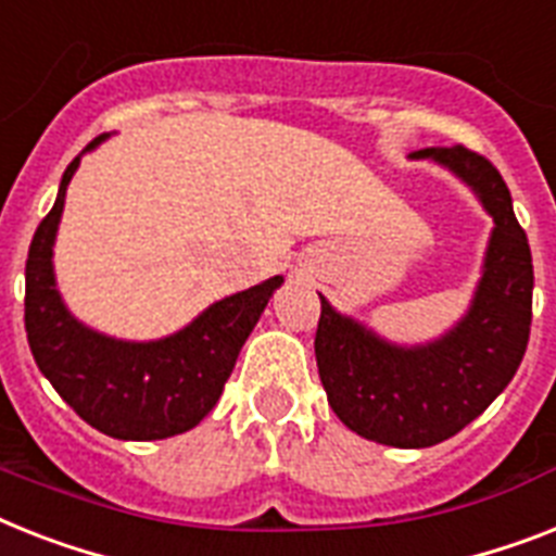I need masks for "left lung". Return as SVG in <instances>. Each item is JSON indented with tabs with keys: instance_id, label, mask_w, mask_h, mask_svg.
<instances>
[{
	"instance_id": "1",
	"label": "left lung",
	"mask_w": 556,
	"mask_h": 556,
	"mask_svg": "<svg viewBox=\"0 0 556 556\" xmlns=\"http://www.w3.org/2000/svg\"><path fill=\"white\" fill-rule=\"evenodd\" d=\"M410 160L459 176L494 219L466 317L440 340L396 345L319 296L314 354L328 403L351 431L394 448H428L463 431L514 380L531 333L534 265L508 185L485 156L451 146Z\"/></svg>"
}]
</instances>
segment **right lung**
Wrapping results in <instances>:
<instances>
[{"label":"right lung","mask_w":556,"mask_h":556,"mask_svg":"<svg viewBox=\"0 0 556 556\" xmlns=\"http://www.w3.org/2000/svg\"><path fill=\"white\" fill-rule=\"evenodd\" d=\"M105 139H93L67 165L51 214L36 228L25 263V331L39 371L88 426L114 440H165L211 414L282 277L214 302L162 340H114L79 323L59 296L53 242L71 176Z\"/></svg>","instance_id":"obj_1"}]
</instances>
